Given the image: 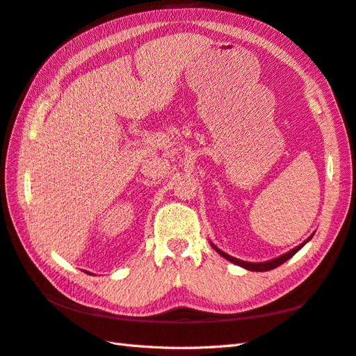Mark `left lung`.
<instances>
[{
    "label": "left lung",
    "instance_id": "left-lung-1",
    "mask_svg": "<svg viewBox=\"0 0 356 356\" xmlns=\"http://www.w3.org/2000/svg\"><path fill=\"white\" fill-rule=\"evenodd\" d=\"M314 236V235H310L306 241L304 243H301L300 245H296L295 249H292L290 252H287V253H284V255H281V257H278V258H273V259H270V261H264V263H248V261H243V259H238V258H234V257H230V255H227V253H224L222 250H220L218 248H216V245H213L212 244V248L220 253L221 257H224L226 259H229L230 263H234V264H236V266H241V267H244V269H248V270H252V272H266V270H272V269H277L278 266H281L282 263H286V261L289 259V258H292L296 252H298L304 244H306L307 241H310V238Z\"/></svg>",
    "mask_w": 356,
    "mask_h": 356
}]
</instances>
